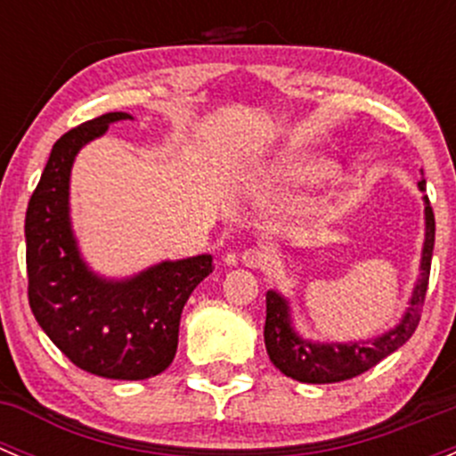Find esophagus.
I'll list each match as a JSON object with an SVG mask.
<instances>
[{"label": "esophagus", "instance_id": "esophagus-1", "mask_svg": "<svg viewBox=\"0 0 456 456\" xmlns=\"http://www.w3.org/2000/svg\"><path fill=\"white\" fill-rule=\"evenodd\" d=\"M240 260L249 269H266L271 265V254L266 249H260V247H251L242 254Z\"/></svg>", "mask_w": 456, "mask_h": 456}]
</instances>
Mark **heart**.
Instances as JSON below:
<instances>
[{
    "label": "heart",
    "instance_id": "1",
    "mask_svg": "<svg viewBox=\"0 0 456 456\" xmlns=\"http://www.w3.org/2000/svg\"><path fill=\"white\" fill-rule=\"evenodd\" d=\"M284 176L293 181H315V178L326 176V167L315 160H291L284 167Z\"/></svg>",
    "mask_w": 456,
    "mask_h": 456
}]
</instances>
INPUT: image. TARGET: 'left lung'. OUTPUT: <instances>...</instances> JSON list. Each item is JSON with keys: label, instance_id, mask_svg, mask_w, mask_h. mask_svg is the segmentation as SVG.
<instances>
[{"label": "left lung", "instance_id": "1", "mask_svg": "<svg viewBox=\"0 0 456 456\" xmlns=\"http://www.w3.org/2000/svg\"><path fill=\"white\" fill-rule=\"evenodd\" d=\"M419 190L426 191L424 178L419 181ZM424 202L426 240L424 251H421V273L399 324L381 333L379 338L366 339V342H311L293 329L291 306H289L287 297L280 296L278 291H266L265 346L275 369H280L291 379L305 381V384H335V381L353 379V377L372 369L412 338L421 320V306H424L428 278H430L432 249H435V214H432L428 196H424Z\"/></svg>", "mask_w": 456, "mask_h": 456}]
</instances>
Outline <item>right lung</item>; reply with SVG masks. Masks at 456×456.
Here are the masks:
<instances>
[{
    "mask_svg": "<svg viewBox=\"0 0 456 456\" xmlns=\"http://www.w3.org/2000/svg\"><path fill=\"white\" fill-rule=\"evenodd\" d=\"M132 118L108 112L66 132L53 145L26 209V269L35 320L81 370L108 379H147L172 364L191 291L214 271L211 256L165 260L126 280L96 275L81 257L70 223L75 156Z\"/></svg>",
    "mask_w": 456,
    "mask_h": 456,
    "instance_id": "add662e5",
    "label": "right lung"
}]
</instances>
